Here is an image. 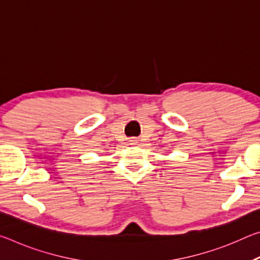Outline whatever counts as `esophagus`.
<instances>
[{
    "label": "esophagus",
    "instance_id": "34e87169",
    "mask_svg": "<svg viewBox=\"0 0 260 260\" xmlns=\"http://www.w3.org/2000/svg\"><path fill=\"white\" fill-rule=\"evenodd\" d=\"M134 141H136V140H131V142H134Z\"/></svg>",
    "mask_w": 260,
    "mask_h": 260
}]
</instances>
